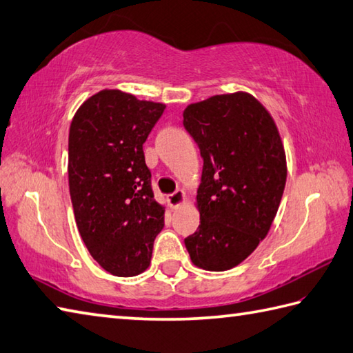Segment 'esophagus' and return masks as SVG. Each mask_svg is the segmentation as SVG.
<instances>
[{"label": "esophagus", "instance_id": "obj_1", "mask_svg": "<svg viewBox=\"0 0 353 353\" xmlns=\"http://www.w3.org/2000/svg\"><path fill=\"white\" fill-rule=\"evenodd\" d=\"M185 199H186L185 192L182 190H179L168 196V202L171 205V208H177V206H181L185 202Z\"/></svg>", "mask_w": 353, "mask_h": 353}]
</instances>
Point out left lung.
<instances>
[{
	"instance_id": "left-lung-1",
	"label": "left lung",
	"mask_w": 353,
	"mask_h": 353,
	"mask_svg": "<svg viewBox=\"0 0 353 353\" xmlns=\"http://www.w3.org/2000/svg\"><path fill=\"white\" fill-rule=\"evenodd\" d=\"M183 127L203 159L200 225L185 246L196 266L228 271L271 230L286 185L285 148L272 116L245 92L190 103Z\"/></svg>"
}]
</instances>
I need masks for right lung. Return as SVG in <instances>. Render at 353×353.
Returning a JSON list of instances; mask_svg holds the SVG:
<instances>
[{
    "mask_svg": "<svg viewBox=\"0 0 353 353\" xmlns=\"http://www.w3.org/2000/svg\"><path fill=\"white\" fill-rule=\"evenodd\" d=\"M165 110L121 90H101L68 133V188L88 252L107 272L134 277L150 266L165 208L151 190L143 143Z\"/></svg>",
    "mask_w": 353,
    "mask_h": 353,
    "instance_id": "add662e5",
    "label": "right lung"
}]
</instances>
